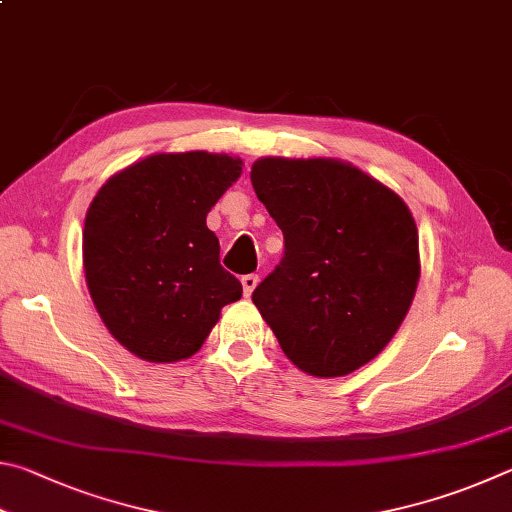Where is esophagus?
I'll use <instances>...</instances> for the list:
<instances>
[{
	"label": "esophagus",
	"instance_id": "esophagus-1",
	"mask_svg": "<svg viewBox=\"0 0 512 512\" xmlns=\"http://www.w3.org/2000/svg\"><path fill=\"white\" fill-rule=\"evenodd\" d=\"M258 285V274H247L242 276V292H245V297H251V292Z\"/></svg>",
	"mask_w": 512,
	"mask_h": 512
}]
</instances>
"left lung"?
I'll list each match as a JSON object with an SVG mask.
<instances>
[{"label": "left lung", "instance_id": "left-lung-1", "mask_svg": "<svg viewBox=\"0 0 512 512\" xmlns=\"http://www.w3.org/2000/svg\"><path fill=\"white\" fill-rule=\"evenodd\" d=\"M251 184L285 240L251 294L292 364L339 378L371 362L414 301L418 229L400 197L337 159L263 157Z\"/></svg>", "mask_w": 512, "mask_h": 512}]
</instances>
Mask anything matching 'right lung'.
<instances>
[{
	"label": "right lung",
	"instance_id": "right-lung-1",
	"mask_svg": "<svg viewBox=\"0 0 512 512\" xmlns=\"http://www.w3.org/2000/svg\"><path fill=\"white\" fill-rule=\"evenodd\" d=\"M242 173L211 152H161L107 179L89 204L83 265L92 301L121 346L146 362L200 351L242 285L220 265L206 213Z\"/></svg>",
	"mask_w": 512,
	"mask_h": 512
}]
</instances>
